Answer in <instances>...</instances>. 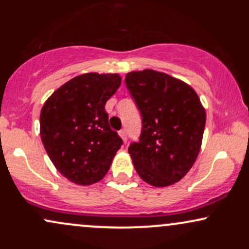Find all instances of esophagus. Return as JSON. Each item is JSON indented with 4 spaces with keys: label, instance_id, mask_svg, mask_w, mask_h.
<instances>
[{
    "label": "esophagus",
    "instance_id": "obj_1",
    "mask_svg": "<svg viewBox=\"0 0 249 249\" xmlns=\"http://www.w3.org/2000/svg\"><path fill=\"white\" fill-rule=\"evenodd\" d=\"M119 136L122 137L123 142H126V141H127V132H126V130H125V128H123V130L119 131Z\"/></svg>",
    "mask_w": 249,
    "mask_h": 249
}]
</instances>
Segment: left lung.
Masks as SVG:
<instances>
[{"label":"left lung","mask_w":249,"mask_h":249,"mask_svg":"<svg viewBox=\"0 0 249 249\" xmlns=\"http://www.w3.org/2000/svg\"><path fill=\"white\" fill-rule=\"evenodd\" d=\"M125 84L142 115V133L128 153L139 177L165 187L184 178L198 157L206 112L190 85L154 70L126 73Z\"/></svg>","instance_id":"1"}]
</instances>
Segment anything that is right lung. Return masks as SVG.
Returning a JSON list of instances; mask_svg holds the SVG:
<instances>
[{
    "instance_id": "obj_1",
    "label": "right lung",
    "mask_w": 249,
    "mask_h": 249,
    "mask_svg": "<svg viewBox=\"0 0 249 249\" xmlns=\"http://www.w3.org/2000/svg\"><path fill=\"white\" fill-rule=\"evenodd\" d=\"M121 83L118 73H83L57 89L43 105L39 132L45 151L58 172L77 185L104 178L123 145L105 111Z\"/></svg>"
}]
</instances>
